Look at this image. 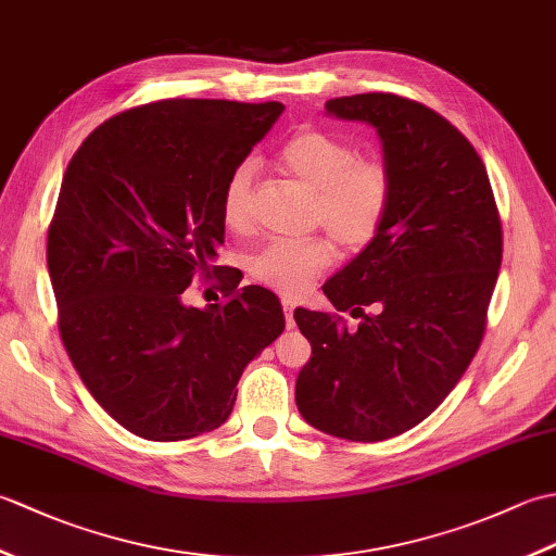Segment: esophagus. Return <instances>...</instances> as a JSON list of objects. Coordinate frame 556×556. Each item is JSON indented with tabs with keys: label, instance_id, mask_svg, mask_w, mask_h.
<instances>
[{
	"label": "esophagus",
	"instance_id": "1",
	"mask_svg": "<svg viewBox=\"0 0 556 556\" xmlns=\"http://www.w3.org/2000/svg\"><path fill=\"white\" fill-rule=\"evenodd\" d=\"M281 308H285V317H287V327L291 329L293 325H296V323H293V308H296V303H293V299L285 296V299H281Z\"/></svg>",
	"mask_w": 556,
	"mask_h": 556
}]
</instances>
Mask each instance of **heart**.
Instances as JSON below:
<instances>
[{"instance_id":"1","label":"heart","mask_w":556,"mask_h":556,"mask_svg":"<svg viewBox=\"0 0 556 556\" xmlns=\"http://www.w3.org/2000/svg\"><path fill=\"white\" fill-rule=\"evenodd\" d=\"M285 169L315 193L313 219L349 251L368 245L392 205V174L377 160H358L346 140L332 134L299 131L279 150ZM255 164H236L222 188V219L231 231L251 224V184ZM334 260L327 236L279 239L265 243L248 260V271L265 287L281 293H299Z\"/></svg>"}]
</instances>
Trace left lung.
Returning a JSON list of instances; mask_svg holds the SVG:
<instances>
[{"mask_svg":"<svg viewBox=\"0 0 556 556\" xmlns=\"http://www.w3.org/2000/svg\"><path fill=\"white\" fill-rule=\"evenodd\" d=\"M325 110L380 136L392 205L380 233L323 287L337 311L361 317L358 329L329 313H293L313 346L296 404L327 434L382 442L428 418L473 361L502 222L485 164L444 116L392 92L334 98Z\"/></svg>","mask_w":556,"mask_h":556,"instance_id":"obj_1","label":"left lung"}]
</instances>
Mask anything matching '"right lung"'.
<instances>
[{
  "label": "right lung",
  "mask_w": 556,
  "mask_h": 556,
  "mask_svg": "<svg viewBox=\"0 0 556 556\" xmlns=\"http://www.w3.org/2000/svg\"><path fill=\"white\" fill-rule=\"evenodd\" d=\"M281 102L160 100L100 124L71 157L47 231L59 334L83 384L143 440L179 442L229 418L243 368L285 332L275 293L222 279V188Z\"/></svg>",
  "instance_id": "1"
}]
</instances>
